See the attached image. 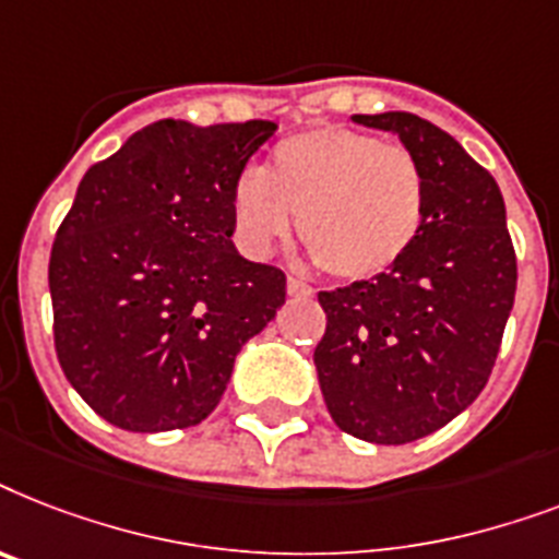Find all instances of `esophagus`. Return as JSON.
Here are the masks:
<instances>
[{"label": "esophagus", "mask_w": 559, "mask_h": 559, "mask_svg": "<svg viewBox=\"0 0 559 559\" xmlns=\"http://www.w3.org/2000/svg\"><path fill=\"white\" fill-rule=\"evenodd\" d=\"M288 294H292V297H311L314 288L302 283V280H297V276H288Z\"/></svg>", "instance_id": "esophagus-1"}]
</instances>
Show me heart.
<instances>
[{
	"label": "heart",
	"instance_id": "b5f03b06",
	"mask_svg": "<svg viewBox=\"0 0 559 559\" xmlns=\"http://www.w3.org/2000/svg\"><path fill=\"white\" fill-rule=\"evenodd\" d=\"M424 169L406 146L346 127L283 138L267 169H245L230 193L239 245L262 257L292 230L334 280H369L404 257L424 225Z\"/></svg>",
	"mask_w": 559,
	"mask_h": 559
}]
</instances>
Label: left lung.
Returning a JSON list of instances; mask_svg holds the SVG:
<instances>
[{
	"label": "left lung",
	"instance_id": "8db88e82",
	"mask_svg": "<svg viewBox=\"0 0 559 559\" xmlns=\"http://www.w3.org/2000/svg\"><path fill=\"white\" fill-rule=\"evenodd\" d=\"M395 132L427 185L413 248L383 274L320 292L314 366L334 424L372 444H406L479 399L516 294L506 202L456 138L409 111L355 115Z\"/></svg>",
	"mask_w": 559,
	"mask_h": 559
}]
</instances>
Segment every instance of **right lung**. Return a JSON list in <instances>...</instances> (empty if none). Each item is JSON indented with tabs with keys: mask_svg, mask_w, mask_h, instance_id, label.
<instances>
[{
	"mask_svg": "<svg viewBox=\"0 0 559 559\" xmlns=\"http://www.w3.org/2000/svg\"><path fill=\"white\" fill-rule=\"evenodd\" d=\"M271 120H155L88 167L48 262L53 349L100 418L185 430L222 401L285 274L239 257L230 193Z\"/></svg>",
	"mask_w": 559,
	"mask_h": 559,
	"instance_id": "right-lung-1",
	"label": "right lung"
}]
</instances>
